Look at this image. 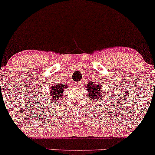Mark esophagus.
I'll return each instance as SVG.
<instances>
[{
	"mask_svg": "<svg viewBox=\"0 0 155 155\" xmlns=\"http://www.w3.org/2000/svg\"><path fill=\"white\" fill-rule=\"evenodd\" d=\"M75 85H76V86H78L80 84V83L79 82H75V84H74Z\"/></svg>",
	"mask_w": 155,
	"mask_h": 155,
	"instance_id": "obj_1",
	"label": "esophagus"
}]
</instances>
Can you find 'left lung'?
<instances>
[{"mask_svg":"<svg viewBox=\"0 0 155 155\" xmlns=\"http://www.w3.org/2000/svg\"><path fill=\"white\" fill-rule=\"evenodd\" d=\"M86 89H87L89 94V96L90 100H98V98H100V100H102L101 95L102 94V96H103L104 91L102 89V85H101V83L96 84V83H93L92 82H89L88 84L86 86Z\"/></svg>","mask_w":155,"mask_h":155,"instance_id":"1","label":"left lung"}]
</instances>
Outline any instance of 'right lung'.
<instances>
[{
	"label": "right lung",
	"instance_id": "right-lung-1",
	"mask_svg": "<svg viewBox=\"0 0 155 155\" xmlns=\"http://www.w3.org/2000/svg\"><path fill=\"white\" fill-rule=\"evenodd\" d=\"M66 88H68L67 85L63 84H58L50 88L51 89V97L50 98H51V101H53L54 100L57 101L58 100L59 101L61 97H62L64 90L66 89Z\"/></svg>",
	"mask_w": 155,
	"mask_h": 155
}]
</instances>
